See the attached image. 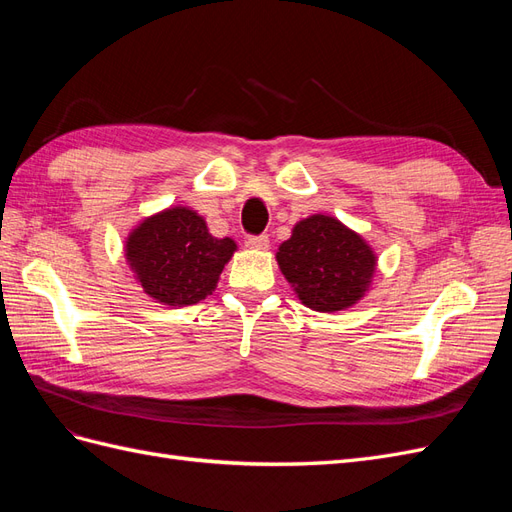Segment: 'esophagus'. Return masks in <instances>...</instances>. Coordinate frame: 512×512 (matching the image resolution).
<instances>
[{
  "mask_svg": "<svg viewBox=\"0 0 512 512\" xmlns=\"http://www.w3.org/2000/svg\"><path fill=\"white\" fill-rule=\"evenodd\" d=\"M247 243H250L252 247H256V250H267V247H269V237L267 235H252V237H247Z\"/></svg>",
  "mask_w": 512,
  "mask_h": 512,
  "instance_id": "34e87169",
  "label": "esophagus"
}]
</instances>
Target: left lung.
<instances>
[{
  "label": "left lung",
  "instance_id": "obj_1",
  "mask_svg": "<svg viewBox=\"0 0 512 512\" xmlns=\"http://www.w3.org/2000/svg\"><path fill=\"white\" fill-rule=\"evenodd\" d=\"M286 280L303 305L316 312H339L359 301L376 269L371 247L329 215L299 222L277 252Z\"/></svg>",
  "mask_w": 512,
  "mask_h": 512
}]
</instances>
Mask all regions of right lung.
I'll list each match as a JSON object with an SVG mask.
<instances>
[{"mask_svg": "<svg viewBox=\"0 0 512 512\" xmlns=\"http://www.w3.org/2000/svg\"><path fill=\"white\" fill-rule=\"evenodd\" d=\"M235 250V241L209 235L205 220L185 207L147 218L126 241L130 267L149 297L179 307L215 290Z\"/></svg>", "mask_w": 512, "mask_h": 512, "instance_id": "right-lung-1", "label": "right lung"}]
</instances>
